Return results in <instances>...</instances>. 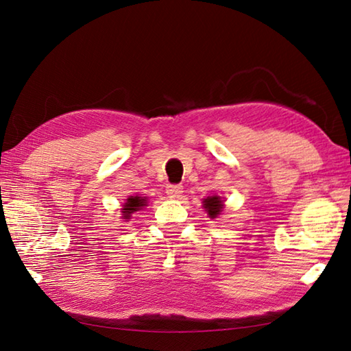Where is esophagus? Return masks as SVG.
I'll return each mask as SVG.
<instances>
[{
    "mask_svg": "<svg viewBox=\"0 0 351 351\" xmlns=\"http://www.w3.org/2000/svg\"><path fill=\"white\" fill-rule=\"evenodd\" d=\"M182 187L181 185H167V189H166V193H167V196L170 197V199H178V197H181V195H182Z\"/></svg>",
    "mask_w": 351,
    "mask_h": 351,
    "instance_id": "34e87169",
    "label": "esophagus"
}]
</instances>
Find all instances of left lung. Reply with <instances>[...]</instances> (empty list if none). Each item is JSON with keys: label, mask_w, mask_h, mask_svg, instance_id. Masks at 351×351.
<instances>
[{"label": "left lung", "mask_w": 351, "mask_h": 351, "mask_svg": "<svg viewBox=\"0 0 351 351\" xmlns=\"http://www.w3.org/2000/svg\"><path fill=\"white\" fill-rule=\"evenodd\" d=\"M202 204H204L205 211L211 219H215L217 215H220L223 211V206H225L220 196H208L206 199H204Z\"/></svg>", "instance_id": "8db88e82"}]
</instances>
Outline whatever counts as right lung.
<instances>
[{
    "label": "right lung",
    "instance_id": "obj_1",
    "mask_svg": "<svg viewBox=\"0 0 351 351\" xmlns=\"http://www.w3.org/2000/svg\"><path fill=\"white\" fill-rule=\"evenodd\" d=\"M147 204V199L146 197H141V196H130L128 199H126V202L123 204V208H122V219L125 220H130L131 215L136 213V211H140L141 208L146 206Z\"/></svg>",
    "mask_w": 351,
    "mask_h": 351
}]
</instances>
